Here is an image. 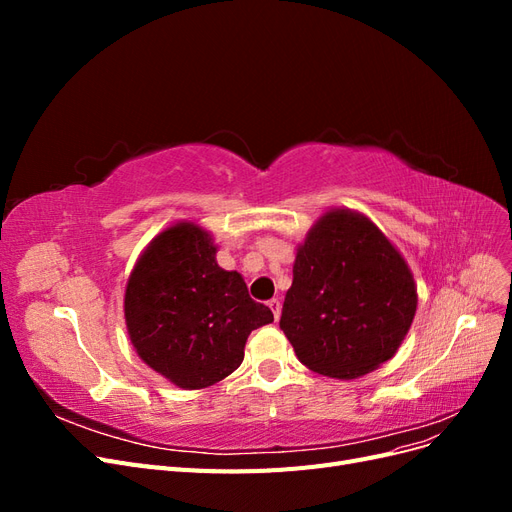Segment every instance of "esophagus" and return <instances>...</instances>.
<instances>
[{"label": "esophagus", "mask_w": 512, "mask_h": 512, "mask_svg": "<svg viewBox=\"0 0 512 512\" xmlns=\"http://www.w3.org/2000/svg\"><path fill=\"white\" fill-rule=\"evenodd\" d=\"M267 305L271 307L273 318H275V320H280V316H282V301H280V299H271Z\"/></svg>", "instance_id": "34e87169"}]
</instances>
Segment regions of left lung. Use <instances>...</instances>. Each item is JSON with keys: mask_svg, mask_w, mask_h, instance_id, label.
<instances>
[{"mask_svg": "<svg viewBox=\"0 0 512 512\" xmlns=\"http://www.w3.org/2000/svg\"><path fill=\"white\" fill-rule=\"evenodd\" d=\"M406 258L367 215L329 209L297 247L280 329L316 374L352 380L389 361L416 314Z\"/></svg>", "mask_w": 512, "mask_h": 512, "instance_id": "obj_1", "label": "left lung"}]
</instances>
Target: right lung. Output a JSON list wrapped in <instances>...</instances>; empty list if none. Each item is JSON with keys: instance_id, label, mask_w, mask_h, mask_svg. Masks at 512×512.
Wrapping results in <instances>:
<instances>
[{"instance_id": "1", "label": "right lung", "mask_w": 512, "mask_h": 512, "mask_svg": "<svg viewBox=\"0 0 512 512\" xmlns=\"http://www.w3.org/2000/svg\"><path fill=\"white\" fill-rule=\"evenodd\" d=\"M211 232L177 222L151 239L128 277L123 316L136 354L183 391L224 380L243 361L247 335L273 322L241 273L215 260Z\"/></svg>"}]
</instances>
